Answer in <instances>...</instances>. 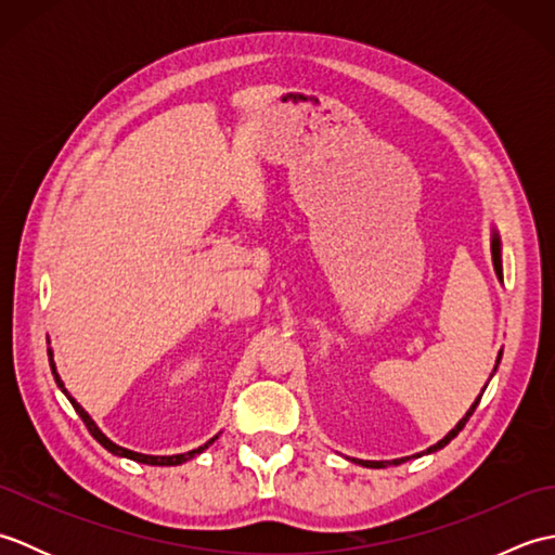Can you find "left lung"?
Masks as SVG:
<instances>
[{
	"label": "left lung",
	"mask_w": 555,
	"mask_h": 555,
	"mask_svg": "<svg viewBox=\"0 0 555 555\" xmlns=\"http://www.w3.org/2000/svg\"><path fill=\"white\" fill-rule=\"evenodd\" d=\"M491 259H493V269H496V276H499V281L503 284V257H501V238H499V231L496 229H491ZM501 358H503V350H499V358H496V364H493V372H491V376L496 374V367H499V362H501ZM489 376V379H491ZM489 386V384H487ZM487 386L481 388V393L487 391ZM481 393L475 398V403L469 405V410L465 412V417L460 420L455 427L448 431L441 441H436L434 446H429L427 451H422V453H415V455H408V457H396V460H360V457H348L350 463H356V465H362V467H372V469H382V467H388V465H400V463H405V460H410V457H422V455H429V453H436V451H441L443 446H448L451 443L455 436L463 431V427L467 424V420L473 417V412H475V408L479 405V400H481Z\"/></svg>",
	"instance_id": "left-lung-1"
}]
</instances>
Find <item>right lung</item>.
<instances>
[{
  "label": "right lung",
  "instance_id": "right-lung-1",
  "mask_svg": "<svg viewBox=\"0 0 555 555\" xmlns=\"http://www.w3.org/2000/svg\"><path fill=\"white\" fill-rule=\"evenodd\" d=\"M47 346H50V340H47ZM47 356H50V367H52V374H54V382H56V386L62 388V393L68 398V403L74 405V410L78 412L80 415V420L86 422V427H88V431L95 436L98 439V443L100 446H104L107 448V451L112 453V455H119V457H128V460H135V463H143V465H157V467H173V465H183V463H188V460H193L195 455H199L205 451V448H209L211 443H215L217 439H219V434L217 436H211V439L207 441V443H203L199 448H195V451H188V453H179V455H145V453H135V451H128V448H124V446H119V443H114L107 434H104L98 424H95V420H92L88 412H86V408H82L78 400L70 396L68 391H66V386H64V382H62V376H59V372H56V362H54V350L52 348H47Z\"/></svg>",
  "mask_w": 555,
  "mask_h": 555
}]
</instances>
